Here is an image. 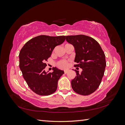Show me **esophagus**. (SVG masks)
<instances>
[{"instance_id": "1", "label": "esophagus", "mask_w": 125, "mask_h": 125, "mask_svg": "<svg viewBox=\"0 0 125 125\" xmlns=\"http://www.w3.org/2000/svg\"><path fill=\"white\" fill-rule=\"evenodd\" d=\"M69 70H68V69H67V70H65L64 71V73H65V74H66V73H68V71H69Z\"/></svg>"}]
</instances>
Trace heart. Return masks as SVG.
Segmentation results:
<instances>
[{
	"mask_svg": "<svg viewBox=\"0 0 125 125\" xmlns=\"http://www.w3.org/2000/svg\"><path fill=\"white\" fill-rule=\"evenodd\" d=\"M57 66L60 69H65L68 67V62L65 60H62L57 63Z\"/></svg>",
	"mask_w": 125,
	"mask_h": 125,
	"instance_id": "obj_1",
	"label": "heart"
}]
</instances>
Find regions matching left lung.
Returning <instances> with one entry per match:
<instances>
[{"mask_svg": "<svg viewBox=\"0 0 125 125\" xmlns=\"http://www.w3.org/2000/svg\"><path fill=\"white\" fill-rule=\"evenodd\" d=\"M65 39L74 47V67L82 69L80 73L75 70L76 76L71 81V86L77 93L88 95L100 86L106 62L103 51L97 42L84 35L66 36Z\"/></svg>", "mask_w": 125, "mask_h": 125, "instance_id": "1", "label": "left lung"}]
</instances>
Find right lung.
Masks as SVG:
<instances>
[{"mask_svg":"<svg viewBox=\"0 0 125 125\" xmlns=\"http://www.w3.org/2000/svg\"><path fill=\"white\" fill-rule=\"evenodd\" d=\"M65 40V36L40 35L26 42L19 53V67L29 88L40 95H49L57 89L58 81L64 73L56 67L46 73V62L54 48Z\"/></svg>","mask_w":125,"mask_h":125,"instance_id":"obj_1","label":"right lung"}]
</instances>
